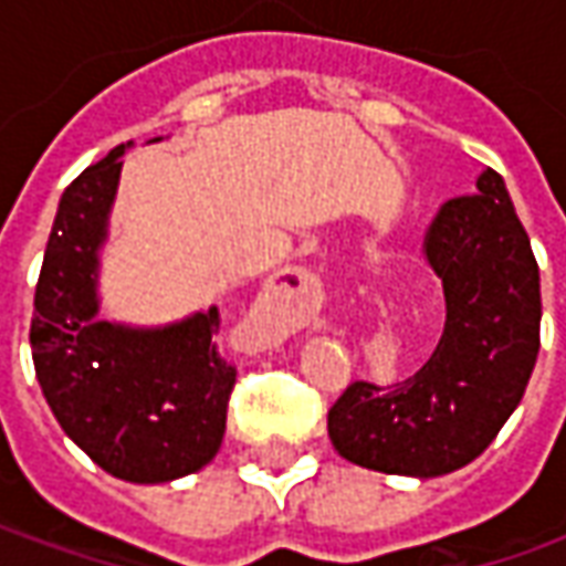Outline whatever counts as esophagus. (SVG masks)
Returning <instances> with one entry per match:
<instances>
[{"label": "esophagus", "instance_id": "1", "mask_svg": "<svg viewBox=\"0 0 566 566\" xmlns=\"http://www.w3.org/2000/svg\"><path fill=\"white\" fill-rule=\"evenodd\" d=\"M324 291L308 270H282L260 294V321L272 331H296L315 318Z\"/></svg>", "mask_w": 566, "mask_h": 566}]
</instances>
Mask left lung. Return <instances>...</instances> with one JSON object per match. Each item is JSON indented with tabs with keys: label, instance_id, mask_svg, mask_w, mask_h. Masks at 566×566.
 Returning a JSON list of instances; mask_svg holds the SVG:
<instances>
[{
	"label": "left lung",
	"instance_id": "1",
	"mask_svg": "<svg viewBox=\"0 0 566 566\" xmlns=\"http://www.w3.org/2000/svg\"><path fill=\"white\" fill-rule=\"evenodd\" d=\"M442 202L424 258L442 279L446 327L424 367L379 388L352 381L327 412L333 449L388 475L454 473L522 403L539 355V266L494 169Z\"/></svg>",
	"mask_w": 566,
	"mask_h": 566
}]
</instances>
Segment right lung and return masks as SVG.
<instances>
[{
	"instance_id": "obj_1",
	"label": "right lung",
	"mask_w": 566,
	"mask_h": 566,
	"mask_svg": "<svg viewBox=\"0 0 566 566\" xmlns=\"http://www.w3.org/2000/svg\"><path fill=\"white\" fill-rule=\"evenodd\" d=\"M124 148L87 166L60 199L30 345L44 400L66 437L105 473L157 485L197 473L218 454L235 367L214 343L218 306L169 327L96 318L99 248Z\"/></svg>"
}]
</instances>
